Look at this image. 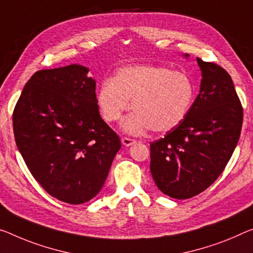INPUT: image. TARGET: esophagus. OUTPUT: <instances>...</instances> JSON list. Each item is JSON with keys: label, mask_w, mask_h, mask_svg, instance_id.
Masks as SVG:
<instances>
[{"label": "esophagus", "mask_w": 253, "mask_h": 253, "mask_svg": "<svg viewBox=\"0 0 253 253\" xmlns=\"http://www.w3.org/2000/svg\"><path fill=\"white\" fill-rule=\"evenodd\" d=\"M137 142L135 141L134 139H131V138H126V137H124V138H122V143L124 146H126V147H129V146H131V145H134V143Z\"/></svg>", "instance_id": "esophagus-1"}]
</instances>
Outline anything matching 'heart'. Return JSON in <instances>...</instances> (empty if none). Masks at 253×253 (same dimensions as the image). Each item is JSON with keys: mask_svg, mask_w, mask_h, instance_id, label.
<instances>
[{"mask_svg": "<svg viewBox=\"0 0 253 253\" xmlns=\"http://www.w3.org/2000/svg\"><path fill=\"white\" fill-rule=\"evenodd\" d=\"M192 80L186 73L162 65L137 64L120 69L100 84L96 104L105 121L113 123L131 107L122 123L124 131L138 134L150 127L167 132L178 126L191 107Z\"/></svg>", "mask_w": 253, "mask_h": 253, "instance_id": "obj_1", "label": "heart"}]
</instances>
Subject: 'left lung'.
<instances>
[{
  "instance_id": "left-lung-1",
  "label": "left lung",
  "mask_w": 253,
  "mask_h": 253,
  "mask_svg": "<svg viewBox=\"0 0 253 253\" xmlns=\"http://www.w3.org/2000/svg\"><path fill=\"white\" fill-rule=\"evenodd\" d=\"M197 62L203 76L199 95L183 121L150 143L151 175L174 199L197 196L217 180L242 129L243 108L231 76L211 62Z\"/></svg>"
}]
</instances>
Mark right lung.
Here are the masks:
<instances>
[{"instance_id": "1", "label": "right lung", "mask_w": 253, "mask_h": 253, "mask_svg": "<svg viewBox=\"0 0 253 253\" xmlns=\"http://www.w3.org/2000/svg\"><path fill=\"white\" fill-rule=\"evenodd\" d=\"M88 72L79 64L37 71L13 111L15 143L30 173L50 196L71 205L98 194L121 148L100 118Z\"/></svg>"}]
</instances>
